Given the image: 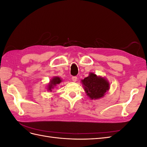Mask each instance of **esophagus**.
<instances>
[{
  "instance_id": "34e87169",
  "label": "esophagus",
  "mask_w": 147,
  "mask_h": 147,
  "mask_svg": "<svg viewBox=\"0 0 147 147\" xmlns=\"http://www.w3.org/2000/svg\"><path fill=\"white\" fill-rule=\"evenodd\" d=\"M72 81H73V82H75L77 81V77L76 76H74V77H72Z\"/></svg>"
}]
</instances>
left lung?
Wrapping results in <instances>:
<instances>
[{
  "mask_svg": "<svg viewBox=\"0 0 147 147\" xmlns=\"http://www.w3.org/2000/svg\"><path fill=\"white\" fill-rule=\"evenodd\" d=\"M83 88L87 96L91 99H98L104 96L110 88V84L107 79L97 77L94 73L82 80Z\"/></svg>",
  "mask_w": 147,
  "mask_h": 147,
  "instance_id": "left-lung-1",
  "label": "left lung"
}]
</instances>
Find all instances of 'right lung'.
I'll return each instance as SVG.
<instances>
[{
	"label": "right lung",
	"instance_id": "add662e5",
	"mask_svg": "<svg viewBox=\"0 0 147 147\" xmlns=\"http://www.w3.org/2000/svg\"><path fill=\"white\" fill-rule=\"evenodd\" d=\"M61 82H62V79L59 77H53L50 80V82L48 84V86L47 88L48 91H51L53 88H54L56 86L58 85V84H60Z\"/></svg>",
	"mask_w": 147,
	"mask_h": 147
}]
</instances>
